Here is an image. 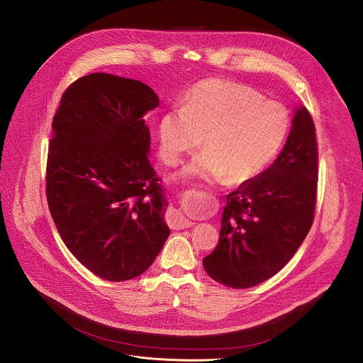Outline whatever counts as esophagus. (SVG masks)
Segmentation results:
<instances>
[{
    "label": "esophagus",
    "instance_id": "obj_1",
    "mask_svg": "<svg viewBox=\"0 0 363 363\" xmlns=\"http://www.w3.org/2000/svg\"><path fill=\"white\" fill-rule=\"evenodd\" d=\"M167 221L171 225V228L174 230H182V228H188L191 225H194L192 221H189L188 218L184 217V214L179 210H169L167 214Z\"/></svg>",
    "mask_w": 363,
    "mask_h": 363
}]
</instances>
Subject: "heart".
<instances>
[{
	"label": "heart",
	"mask_w": 363,
	"mask_h": 363,
	"mask_svg": "<svg viewBox=\"0 0 363 363\" xmlns=\"http://www.w3.org/2000/svg\"><path fill=\"white\" fill-rule=\"evenodd\" d=\"M291 128L285 106L253 88L225 79H204L182 98V108L159 121L160 156L177 163L203 143L184 175L201 181L245 184L265 171L281 152Z\"/></svg>",
	"instance_id": "1"
}]
</instances>
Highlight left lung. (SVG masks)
<instances>
[{
	"label": "left lung",
	"instance_id": "left-lung-1",
	"mask_svg": "<svg viewBox=\"0 0 363 363\" xmlns=\"http://www.w3.org/2000/svg\"><path fill=\"white\" fill-rule=\"evenodd\" d=\"M317 181L315 125L301 107L277 160L227 195L217 247L203 260L206 272L236 289L259 285L279 272L310 232Z\"/></svg>",
	"mask_w": 363,
	"mask_h": 363
}]
</instances>
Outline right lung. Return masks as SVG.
Here are the masks:
<instances>
[{
    "label": "right lung",
    "instance_id": "right-lung-1",
    "mask_svg": "<svg viewBox=\"0 0 363 363\" xmlns=\"http://www.w3.org/2000/svg\"><path fill=\"white\" fill-rule=\"evenodd\" d=\"M157 104L146 84L98 72L65 89L52 121L46 164L52 218L71 253L107 281L142 275L171 233L143 120Z\"/></svg>",
    "mask_w": 363,
    "mask_h": 363
}]
</instances>
